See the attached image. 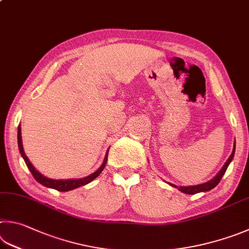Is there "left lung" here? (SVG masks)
I'll return each mask as SVG.
<instances>
[{"mask_svg": "<svg viewBox=\"0 0 249 249\" xmlns=\"http://www.w3.org/2000/svg\"><path fill=\"white\" fill-rule=\"evenodd\" d=\"M234 153H235V142H234V146H233V151L231 153V156L229 157V159L225 162L224 165L222 166V169L219 171V173L216 174L213 178L208 180L206 183H202L199 185H194V186H178V185H174L172 183H168L169 185L173 187L178 188L179 192H182L184 194H188V195H194V194H197V193H202V192H209L211 191L212 188H214L216 185L219 184V182L222 178V176L224 175L225 171H227L228 166L231 163L232 160H233V157H234Z\"/></svg>", "mask_w": 249, "mask_h": 249, "instance_id": "1", "label": "left lung"}]
</instances>
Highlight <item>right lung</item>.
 <instances>
[{"mask_svg":"<svg viewBox=\"0 0 249 249\" xmlns=\"http://www.w3.org/2000/svg\"><path fill=\"white\" fill-rule=\"evenodd\" d=\"M17 142H18V148H19V152H20V155L22 157V159H24L27 168L29 169V171L31 172V174H33L35 179L37 180L38 183L43 185V186L56 189V191H58V192H70V191H73V189H75V188H78L80 186H84V185H87L90 182H92L94 178H98V176L100 175V173L103 171V169H105V166L107 164V153H109V149H107V151L106 153V158H105V160H103L100 168H99L96 172H93L92 174L86 176V178H71V179H53V178H47V176H44L43 174L40 173L38 170H36V168L33 165V163H31V162L29 161L28 157L26 156V153L24 151V147H22L20 125L18 126Z\"/></svg>","mask_w":249,"mask_h":249,"instance_id":"add662e5","label":"right lung"}]
</instances>
